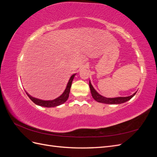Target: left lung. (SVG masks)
<instances>
[{
	"label": "left lung",
	"instance_id": "1",
	"mask_svg": "<svg viewBox=\"0 0 157 157\" xmlns=\"http://www.w3.org/2000/svg\"><path fill=\"white\" fill-rule=\"evenodd\" d=\"M89 86L90 88V91H91L92 96L93 98L98 102L99 103H107V104H121L124 103L135 96V94H136L134 93V94H132L130 96H128V97H118V98H107L105 97L102 96L101 95L98 94L96 90H95L92 85L90 81L89 82Z\"/></svg>",
	"mask_w": 157,
	"mask_h": 157
}]
</instances>
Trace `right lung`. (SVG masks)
Wrapping results in <instances>:
<instances>
[{"label":"right lung","instance_id":"add662e5","mask_svg":"<svg viewBox=\"0 0 157 157\" xmlns=\"http://www.w3.org/2000/svg\"><path fill=\"white\" fill-rule=\"evenodd\" d=\"M75 75L76 74H74L71 77L63 93L61 94L59 97L55 99H53V100H48V101L42 100V99H39L32 97L27 92H26V94L28 96V97L31 99V100L33 103H35L36 105H40L42 107H54L60 105H61V104H63V103H65L66 101L67 100V99L69 96V92H70V89L71 87V84H72L73 80L75 77Z\"/></svg>","mask_w":157,"mask_h":157}]
</instances>
